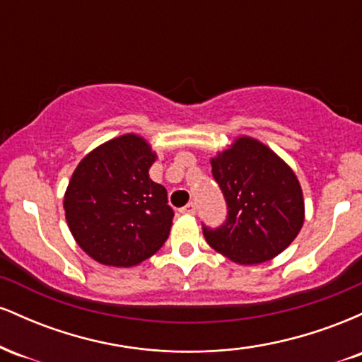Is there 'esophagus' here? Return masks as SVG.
Instances as JSON below:
<instances>
[{
    "instance_id": "obj_1",
    "label": "esophagus",
    "mask_w": 362,
    "mask_h": 362,
    "mask_svg": "<svg viewBox=\"0 0 362 362\" xmlns=\"http://www.w3.org/2000/svg\"><path fill=\"white\" fill-rule=\"evenodd\" d=\"M180 213H184V214H195V204H194V202H189V204L182 207Z\"/></svg>"
}]
</instances>
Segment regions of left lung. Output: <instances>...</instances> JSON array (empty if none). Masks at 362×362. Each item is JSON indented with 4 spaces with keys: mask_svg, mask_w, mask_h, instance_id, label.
<instances>
[{
    "mask_svg": "<svg viewBox=\"0 0 362 362\" xmlns=\"http://www.w3.org/2000/svg\"><path fill=\"white\" fill-rule=\"evenodd\" d=\"M228 204L223 226L202 228L216 252L240 265L262 264L293 243L305 221L303 190L293 168L271 148L240 136L211 158Z\"/></svg>",
    "mask_w": 362,
    "mask_h": 362,
    "instance_id": "1",
    "label": "left lung"
}]
</instances>
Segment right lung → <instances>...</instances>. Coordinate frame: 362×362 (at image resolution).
Masks as SVG:
<instances>
[{"label":"right lung","mask_w":362,"mask_h":362,"mask_svg":"<svg viewBox=\"0 0 362 362\" xmlns=\"http://www.w3.org/2000/svg\"><path fill=\"white\" fill-rule=\"evenodd\" d=\"M156 153L138 134L100 144L78 163L64 194L69 231L98 264L132 267L167 242L173 209L149 178Z\"/></svg>","instance_id":"add662e5"}]
</instances>
